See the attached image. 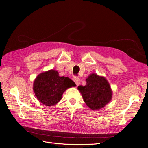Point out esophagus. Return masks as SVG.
<instances>
[{
  "instance_id": "obj_1",
  "label": "esophagus",
  "mask_w": 148,
  "mask_h": 148,
  "mask_svg": "<svg viewBox=\"0 0 148 148\" xmlns=\"http://www.w3.org/2000/svg\"><path fill=\"white\" fill-rule=\"evenodd\" d=\"M73 79L75 82V83H76V84L77 86H79V84L81 82V79L79 78H77V77L75 76V77H73Z\"/></svg>"
}]
</instances>
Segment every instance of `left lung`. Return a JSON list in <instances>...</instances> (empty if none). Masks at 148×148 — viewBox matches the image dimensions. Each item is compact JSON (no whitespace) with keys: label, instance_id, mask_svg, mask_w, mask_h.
Listing matches in <instances>:
<instances>
[{"label":"left lung","instance_id":"obj_1","mask_svg":"<svg viewBox=\"0 0 148 148\" xmlns=\"http://www.w3.org/2000/svg\"><path fill=\"white\" fill-rule=\"evenodd\" d=\"M85 86H79L78 90L84 101L91 110L103 108L112 99V91L107 79L96 73H91L86 79Z\"/></svg>","mask_w":148,"mask_h":148}]
</instances>
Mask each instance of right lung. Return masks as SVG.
<instances>
[{
    "label": "right lung",
    "mask_w": 148,
    "mask_h": 148,
    "mask_svg": "<svg viewBox=\"0 0 148 148\" xmlns=\"http://www.w3.org/2000/svg\"><path fill=\"white\" fill-rule=\"evenodd\" d=\"M75 83L68 77L60 76L56 70L40 73L33 83V90L40 102L46 106H53L62 99L64 91Z\"/></svg>",
    "instance_id": "obj_1"
}]
</instances>
